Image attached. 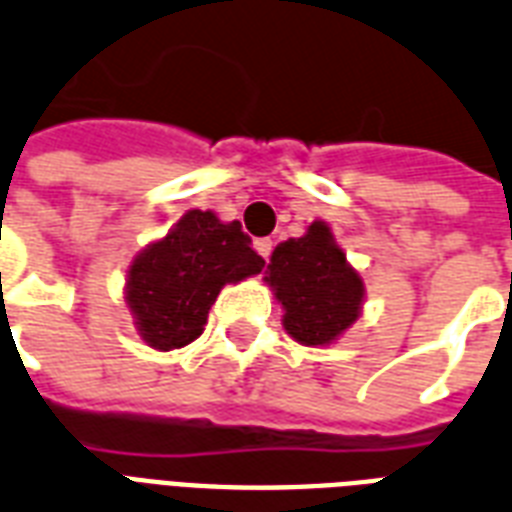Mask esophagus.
<instances>
[{"label":"esophagus","mask_w":512,"mask_h":512,"mask_svg":"<svg viewBox=\"0 0 512 512\" xmlns=\"http://www.w3.org/2000/svg\"><path fill=\"white\" fill-rule=\"evenodd\" d=\"M255 249H257V255L268 260V255H271V249H273V241L271 239H257Z\"/></svg>","instance_id":"34e87169"}]
</instances>
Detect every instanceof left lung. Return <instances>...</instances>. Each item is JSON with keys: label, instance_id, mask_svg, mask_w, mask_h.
Wrapping results in <instances>:
<instances>
[{"label": "left lung", "instance_id": "8db88e82", "mask_svg": "<svg viewBox=\"0 0 512 512\" xmlns=\"http://www.w3.org/2000/svg\"><path fill=\"white\" fill-rule=\"evenodd\" d=\"M263 282L282 306L287 335L314 349L341 341L365 308V282L325 220L273 249Z\"/></svg>", "mask_w": 512, "mask_h": 512}]
</instances>
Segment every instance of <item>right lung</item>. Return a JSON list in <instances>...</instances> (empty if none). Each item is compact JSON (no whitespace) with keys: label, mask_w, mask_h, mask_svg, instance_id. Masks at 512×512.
<instances>
[{"label":"right lung","mask_w":512,"mask_h":512,"mask_svg":"<svg viewBox=\"0 0 512 512\" xmlns=\"http://www.w3.org/2000/svg\"><path fill=\"white\" fill-rule=\"evenodd\" d=\"M263 265L239 220L190 209L128 265L123 295L136 333L150 349H182L204 333L222 287L257 276Z\"/></svg>","instance_id":"obj_1"}]
</instances>
